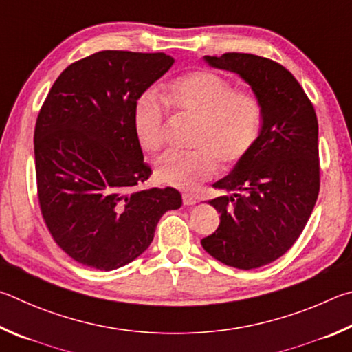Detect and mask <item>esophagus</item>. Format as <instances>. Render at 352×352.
<instances>
[{
	"label": "esophagus",
	"mask_w": 352,
	"mask_h": 352,
	"mask_svg": "<svg viewBox=\"0 0 352 352\" xmlns=\"http://www.w3.org/2000/svg\"><path fill=\"white\" fill-rule=\"evenodd\" d=\"M182 201H184V206H195L196 202V198L193 195H190V193H184L182 195Z\"/></svg>",
	"instance_id": "34e87169"
}]
</instances>
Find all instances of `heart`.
<instances>
[{
    "mask_svg": "<svg viewBox=\"0 0 352 352\" xmlns=\"http://www.w3.org/2000/svg\"><path fill=\"white\" fill-rule=\"evenodd\" d=\"M165 107L195 120L188 138L193 150L170 151L156 162L154 176L165 186L193 190L214 176L218 162L232 166L254 150L263 126V104L254 92L235 89L213 71H190L162 92ZM133 131L139 146L156 153L164 145L165 109L157 96L145 91L133 107Z\"/></svg>",
    "mask_w": 352,
    "mask_h": 352,
    "instance_id": "heart-1",
    "label": "heart"
}]
</instances>
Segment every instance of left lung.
<instances>
[{
	"instance_id": "1",
	"label": "left lung",
	"mask_w": 352,
	"mask_h": 352,
	"mask_svg": "<svg viewBox=\"0 0 352 352\" xmlns=\"http://www.w3.org/2000/svg\"><path fill=\"white\" fill-rule=\"evenodd\" d=\"M204 58L252 86L263 104V126L254 150L213 184L224 192L208 201L221 221L201 244L227 266L256 269L292 248L317 202V114L297 78L274 60L241 52Z\"/></svg>"
}]
</instances>
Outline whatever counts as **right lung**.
<instances>
[{"mask_svg":"<svg viewBox=\"0 0 352 352\" xmlns=\"http://www.w3.org/2000/svg\"><path fill=\"white\" fill-rule=\"evenodd\" d=\"M173 63L164 52H96L60 74L36 117L41 217L83 266L131 263L151 244L160 217L182 204L176 188L142 190L153 171L133 131L135 98Z\"/></svg>","mask_w":352,"mask_h":352,"instance_id":"obj_1","label":"right lung"}]
</instances>
